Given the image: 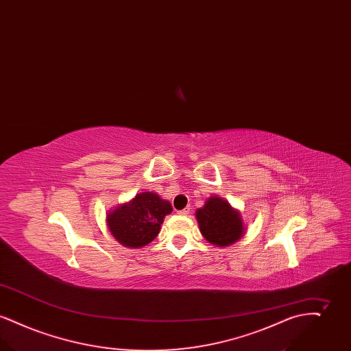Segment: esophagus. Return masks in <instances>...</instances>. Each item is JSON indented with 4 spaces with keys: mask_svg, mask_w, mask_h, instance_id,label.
<instances>
[{
    "mask_svg": "<svg viewBox=\"0 0 351 351\" xmlns=\"http://www.w3.org/2000/svg\"><path fill=\"white\" fill-rule=\"evenodd\" d=\"M189 210H191V208L186 206V208H184L183 210H179L178 213H179L180 216H188V215H189Z\"/></svg>",
    "mask_w": 351,
    "mask_h": 351,
    "instance_id": "obj_1",
    "label": "esophagus"
}]
</instances>
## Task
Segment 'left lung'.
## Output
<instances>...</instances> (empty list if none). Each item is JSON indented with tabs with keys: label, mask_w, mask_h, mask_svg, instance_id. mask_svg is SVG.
<instances>
[{
	"label": "left lung",
	"mask_w": 351,
	"mask_h": 351,
	"mask_svg": "<svg viewBox=\"0 0 351 351\" xmlns=\"http://www.w3.org/2000/svg\"><path fill=\"white\" fill-rule=\"evenodd\" d=\"M196 219L202 237L218 247L238 242L246 230L241 212L219 196H210L196 210Z\"/></svg>",
	"instance_id": "1"
}]
</instances>
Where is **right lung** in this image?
Listing matches in <instances>:
<instances>
[{
    "instance_id": "add662e5",
    "label": "right lung",
    "mask_w": 351,
    "mask_h": 351,
    "mask_svg": "<svg viewBox=\"0 0 351 351\" xmlns=\"http://www.w3.org/2000/svg\"><path fill=\"white\" fill-rule=\"evenodd\" d=\"M171 212L169 201L163 200L155 192H142L109 210L106 226L122 246L143 247L155 239L165 217Z\"/></svg>"
}]
</instances>
